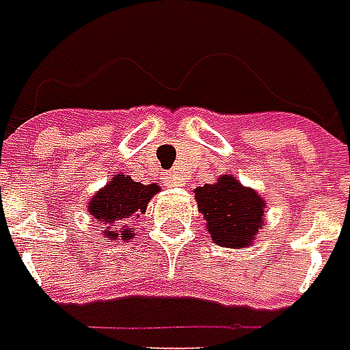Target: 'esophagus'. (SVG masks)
<instances>
[{"label":"esophagus","instance_id":"esophagus-1","mask_svg":"<svg viewBox=\"0 0 350 350\" xmlns=\"http://www.w3.org/2000/svg\"><path fill=\"white\" fill-rule=\"evenodd\" d=\"M163 181H165V185H169V187H181V185H183L181 175H179V173H175V171H169V173H165Z\"/></svg>","mask_w":350,"mask_h":350}]
</instances>
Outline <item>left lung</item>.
Returning <instances> with one entry per match:
<instances>
[{
	"label": "left lung",
	"mask_w": 350,
	"mask_h": 350,
	"mask_svg": "<svg viewBox=\"0 0 350 350\" xmlns=\"http://www.w3.org/2000/svg\"><path fill=\"white\" fill-rule=\"evenodd\" d=\"M195 199L206 219L211 238L220 246H248L262 228L266 202L256 191L242 187L230 175L220 177L217 183L199 187Z\"/></svg>",
	"instance_id": "1"
}]
</instances>
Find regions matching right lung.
<instances>
[{
  "instance_id": "obj_1",
  "label": "right lung",
  "mask_w": 350,
  "mask_h": 350,
  "mask_svg": "<svg viewBox=\"0 0 350 350\" xmlns=\"http://www.w3.org/2000/svg\"><path fill=\"white\" fill-rule=\"evenodd\" d=\"M157 191V185L135 183L131 177L118 175L112 183L106 185L92 197L90 213L104 224V228H108L104 230L108 238L122 236V240H128L133 234V228L128 230V226H124V220L135 213H146L149 199Z\"/></svg>"
}]
</instances>
